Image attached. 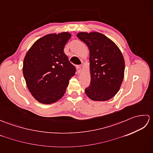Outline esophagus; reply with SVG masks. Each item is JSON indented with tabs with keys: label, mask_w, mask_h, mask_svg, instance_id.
<instances>
[{
	"label": "esophagus",
	"mask_w": 153,
	"mask_h": 153,
	"mask_svg": "<svg viewBox=\"0 0 153 153\" xmlns=\"http://www.w3.org/2000/svg\"><path fill=\"white\" fill-rule=\"evenodd\" d=\"M77 73L80 74L81 71H82V66H77Z\"/></svg>",
	"instance_id": "34e87169"
}]
</instances>
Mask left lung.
I'll list each match as a JSON object with an SVG mask.
<instances>
[{
    "label": "left lung",
    "mask_w": 153,
    "mask_h": 153,
    "mask_svg": "<svg viewBox=\"0 0 153 153\" xmlns=\"http://www.w3.org/2000/svg\"><path fill=\"white\" fill-rule=\"evenodd\" d=\"M77 37L89 49L91 84L85 92L90 99L106 101L120 90L124 76L125 62L121 51L99 32H80Z\"/></svg>",
    "instance_id": "left-lung-1"
}]
</instances>
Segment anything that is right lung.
I'll list each match as a JSON object with an SVG mask.
<instances>
[{
  "label": "right lung",
  "mask_w": 153,
  "mask_h": 153,
  "mask_svg": "<svg viewBox=\"0 0 153 153\" xmlns=\"http://www.w3.org/2000/svg\"><path fill=\"white\" fill-rule=\"evenodd\" d=\"M68 32L50 33L39 39L25 54L23 74L27 88L42 104L58 101L64 95L76 68L65 54Z\"/></svg>",
  "instance_id": "1"
}]
</instances>
